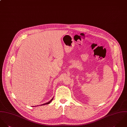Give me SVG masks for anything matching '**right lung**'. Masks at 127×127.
<instances>
[{"label": "right lung", "instance_id": "add662e5", "mask_svg": "<svg viewBox=\"0 0 127 127\" xmlns=\"http://www.w3.org/2000/svg\"><path fill=\"white\" fill-rule=\"evenodd\" d=\"M52 100H53V98H52V99L50 101H49L48 102H47V103H44L43 104H42V105H45V104H49L50 103H51V101H52Z\"/></svg>", "mask_w": 127, "mask_h": 127}]
</instances>
